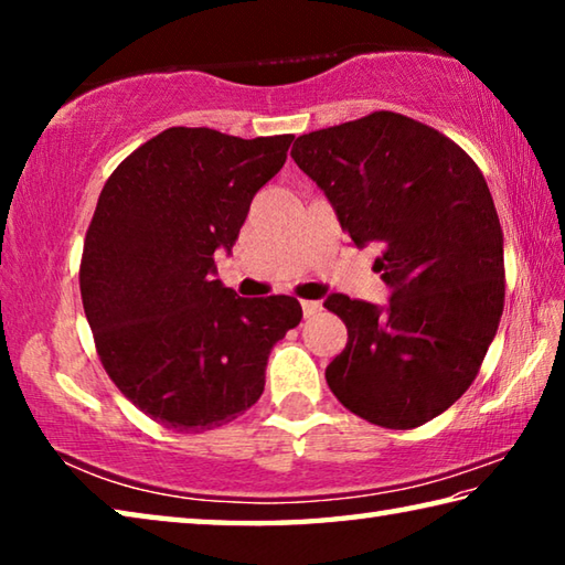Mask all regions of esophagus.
<instances>
[{"label": "esophagus", "instance_id": "esophagus-1", "mask_svg": "<svg viewBox=\"0 0 565 565\" xmlns=\"http://www.w3.org/2000/svg\"><path fill=\"white\" fill-rule=\"evenodd\" d=\"M301 311H303V317H313V313L321 311V301L303 299V301H301Z\"/></svg>", "mask_w": 565, "mask_h": 565}]
</instances>
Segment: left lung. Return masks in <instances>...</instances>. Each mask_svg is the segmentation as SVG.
<instances>
[{
  "label": "left lung",
  "instance_id": "left-lung-1",
  "mask_svg": "<svg viewBox=\"0 0 565 565\" xmlns=\"http://www.w3.org/2000/svg\"><path fill=\"white\" fill-rule=\"evenodd\" d=\"M291 157L337 209L343 234L376 242L384 309L329 296L349 341L327 384L351 414L416 428L473 384L505 296L503 232L489 184L466 151L396 111L303 134Z\"/></svg>",
  "mask_w": 565,
  "mask_h": 565
}]
</instances>
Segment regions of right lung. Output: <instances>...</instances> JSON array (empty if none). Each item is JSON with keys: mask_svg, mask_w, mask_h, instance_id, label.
I'll return each instance as SVG.
<instances>
[{"mask_svg": "<svg viewBox=\"0 0 565 565\" xmlns=\"http://www.w3.org/2000/svg\"><path fill=\"white\" fill-rule=\"evenodd\" d=\"M294 134H157L111 171L84 238L79 289L99 361L141 414L179 434L228 424L264 394L294 296L242 299L214 279Z\"/></svg>", "mask_w": 565, "mask_h": 565, "instance_id": "obj_1", "label": "right lung"}]
</instances>
